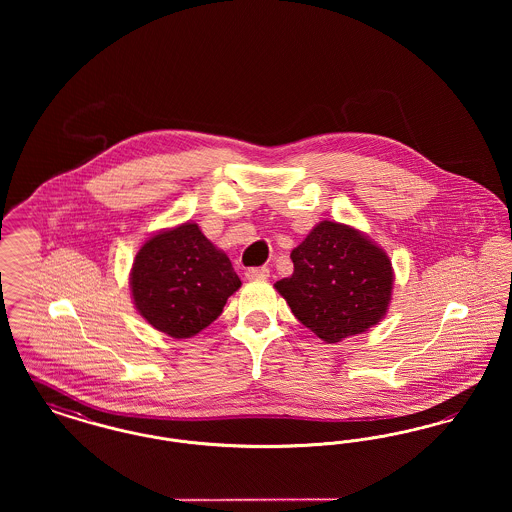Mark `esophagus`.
<instances>
[{
  "mask_svg": "<svg viewBox=\"0 0 512 512\" xmlns=\"http://www.w3.org/2000/svg\"><path fill=\"white\" fill-rule=\"evenodd\" d=\"M268 274H270L268 267H251L245 270V276L249 280H265V278H268Z\"/></svg>",
  "mask_w": 512,
  "mask_h": 512,
  "instance_id": "34e87169",
  "label": "esophagus"
}]
</instances>
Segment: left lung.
<instances>
[{
    "label": "left lung",
    "instance_id": "obj_1",
    "mask_svg": "<svg viewBox=\"0 0 512 512\" xmlns=\"http://www.w3.org/2000/svg\"><path fill=\"white\" fill-rule=\"evenodd\" d=\"M293 274L276 282L295 318L320 340L336 343L386 315L390 257L361 232L322 220L292 251Z\"/></svg>",
    "mask_w": 512,
    "mask_h": 512
}]
</instances>
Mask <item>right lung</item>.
Wrapping results in <instances>:
<instances>
[{"label":"right lung","instance_id":"right-lung-1","mask_svg":"<svg viewBox=\"0 0 512 512\" xmlns=\"http://www.w3.org/2000/svg\"><path fill=\"white\" fill-rule=\"evenodd\" d=\"M240 286L230 259L194 222L149 238L130 272L140 315L178 340L192 338L217 320Z\"/></svg>","mask_w":512,"mask_h":512}]
</instances>
